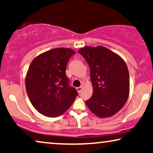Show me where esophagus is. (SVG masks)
Wrapping results in <instances>:
<instances>
[{"instance_id":"1","label":"esophagus","mask_w":153,"mask_h":153,"mask_svg":"<svg viewBox=\"0 0 153 153\" xmlns=\"http://www.w3.org/2000/svg\"><path fill=\"white\" fill-rule=\"evenodd\" d=\"M76 89L77 91V92L78 93H80L82 90V86H79V87H77Z\"/></svg>"}]
</instances>
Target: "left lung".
Listing matches in <instances>:
<instances>
[{
	"mask_svg": "<svg viewBox=\"0 0 153 153\" xmlns=\"http://www.w3.org/2000/svg\"><path fill=\"white\" fill-rule=\"evenodd\" d=\"M90 68L93 95L86 105L97 117H111L126 103L129 95V73L124 60L107 48L84 47L78 51Z\"/></svg>",
	"mask_w": 153,
	"mask_h": 153,
	"instance_id": "1",
	"label": "left lung"
}]
</instances>
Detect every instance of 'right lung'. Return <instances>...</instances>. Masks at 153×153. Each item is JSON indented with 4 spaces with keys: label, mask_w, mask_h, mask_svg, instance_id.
<instances>
[{
    "label": "right lung",
    "mask_w": 153,
    "mask_h": 153,
    "mask_svg": "<svg viewBox=\"0 0 153 153\" xmlns=\"http://www.w3.org/2000/svg\"><path fill=\"white\" fill-rule=\"evenodd\" d=\"M76 53L69 48H56L40 54L31 62L25 78L29 100L40 113L58 117L72 105L77 91L66 75L69 59Z\"/></svg>",
    "instance_id": "obj_1"
}]
</instances>
